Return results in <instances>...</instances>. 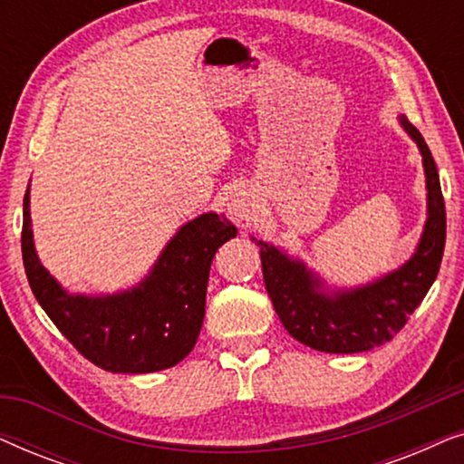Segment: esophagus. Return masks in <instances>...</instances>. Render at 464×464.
Wrapping results in <instances>:
<instances>
[{
  "label": "esophagus",
  "mask_w": 464,
  "mask_h": 464,
  "mask_svg": "<svg viewBox=\"0 0 464 464\" xmlns=\"http://www.w3.org/2000/svg\"><path fill=\"white\" fill-rule=\"evenodd\" d=\"M257 200L256 196L249 194V192H237L232 196L230 205H227V213H230V218L237 221L240 226H249L253 219L257 218Z\"/></svg>",
  "instance_id": "esophagus-1"
}]
</instances>
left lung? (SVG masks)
<instances>
[{"label": "left lung", "mask_w": 464, "mask_h": 464, "mask_svg": "<svg viewBox=\"0 0 464 464\" xmlns=\"http://www.w3.org/2000/svg\"><path fill=\"white\" fill-rule=\"evenodd\" d=\"M401 124L422 151L429 189V219L420 245L403 268L380 278L370 287L348 294H319V281L300 262H289L281 251L262 240V272L266 291L278 319L297 342L314 351L348 354L363 353L395 338L418 304L424 300L440 272L446 246V202L430 150L414 124Z\"/></svg>", "instance_id": "left-lung-1"}]
</instances>
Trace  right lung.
<instances>
[{
  "instance_id": "obj_1",
  "label": "right lung",
  "mask_w": 464,
  "mask_h": 464,
  "mask_svg": "<svg viewBox=\"0 0 464 464\" xmlns=\"http://www.w3.org/2000/svg\"><path fill=\"white\" fill-rule=\"evenodd\" d=\"M29 224L27 189L21 249L35 300L82 357L120 373L167 370L188 357L205 321L215 251L238 234L230 219L218 213L200 215L177 232L139 287L120 295L84 297L65 294L44 270Z\"/></svg>"
}]
</instances>
